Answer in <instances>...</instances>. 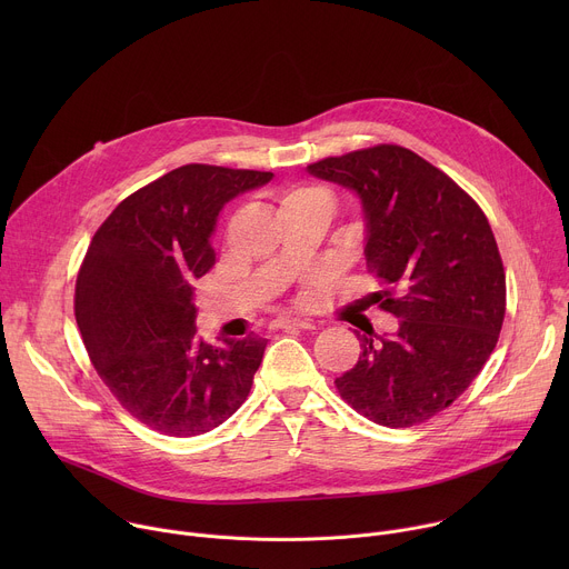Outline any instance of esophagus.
Returning <instances> with one entry per match:
<instances>
[{
	"mask_svg": "<svg viewBox=\"0 0 569 569\" xmlns=\"http://www.w3.org/2000/svg\"><path fill=\"white\" fill-rule=\"evenodd\" d=\"M274 329H283V331H310L315 329L310 319H297V317H279L272 321Z\"/></svg>",
	"mask_w": 569,
	"mask_h": 569,
	"instance_id": "obj_1",
	"label": "esophagus"
}]
</instances>
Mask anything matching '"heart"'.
Returning a JSON list of instances; mask_svg holds the SVG:
<instances>
[{
	"label": "heart",
	"instance_id": "obj_1",
	"mask_svg": "<svg viewBox=\"0 0 569 569\" xmlns=\"http://www.w3.org/2000/svg\"><path fill=\"white\" fill-rule=\"evenodd\" d=\"M288 207H303V209H321L327 213H333L336 209V202L333 198L323 191V189H317V187H297V189H290L283 200H281V209H288Z\"/></svg>",
	"mask_w": 569,
	"mask_h": 569
}]
</instances>
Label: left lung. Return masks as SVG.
<instances>
[{
	"mask_svg": "<svg viewBox=\"0 0 569 569\" xmlns=\"http://www.w3.org/2000/svg\"><path fill=\"white\" fill-rule=\"evenodd\" d=\"M308 173L360 198L367 268L389 286L367 303L398 317L393 336H360V358L336 387L373 423H423L466 391L498 345L507 281L491 224L443 171L402 146L327 157Z\"/></svg>",
	"mask_w": 569,
	"mask_h": 569,
	"instance_id": "1",
	"label": "left lung"
}]
</instances>
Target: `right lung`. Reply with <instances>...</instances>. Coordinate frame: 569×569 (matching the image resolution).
I'll return each mask as SVG.
<instances>
[{
	"mask_svg": "<svg viewBox=\"0 0 569 569\" xmlns=\"http://www.w3.org/2000/svg\"><path fill=\"white\" fill-rule=\"evenodd\" d=\"M272 178L180 167L128 196L90 242L73 297L80 336L114 398L161 435H204L252 389L268 340H198L193 283L216 263L222 207Z\"/></svg>",
	"mask_w": 569,
	"mask_h": 569,
	"instance_id": "1",
	"label": "right lung"
}]
</instances>
